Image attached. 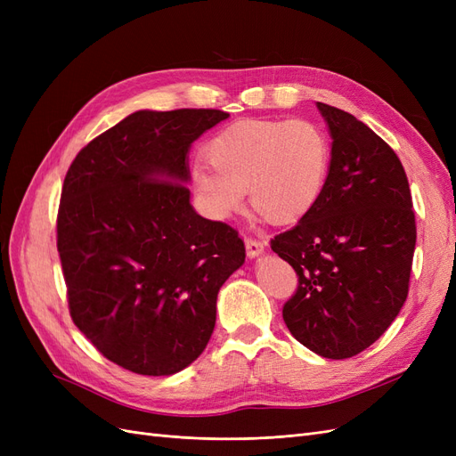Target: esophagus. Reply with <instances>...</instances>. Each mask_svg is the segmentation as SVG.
<instances>
[{
    "label": "esophagus",
    "instance_id": "1",
    "mask_svg": "<svg viewBox=\"0 0 456 456\" xmlns=\"http://www.w3.org/2000/svg\"><path fill=\"white\" fill-rule=\"evenodd\" d=\"M265 247H266L265 241H258V240H253V238H245V249H247V256H249V258H255V256L265 253Z\"/></svg>",
    "mask_w": 456,
    "mask_h": 456
}]
</instances>
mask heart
I'll return each mask as SVG.
<instances>
[{"label":"heart","mask_w":456,"mask_h":456,"mask_svg":"<svg viewBox=\"0 0 456 456\" xmlns=\"http://www.w3.org/2000/svg\"><path fill=\"white\" fill-rule=\"evenodd\" d=\"M205 156L212 165H191L190 186L211 218L238 213L247 188L268 218L295 223L323 196L330 142L308 119H251L216 133Z\"/></svg>","instance_id":"b5f03b06"}]
</instances>
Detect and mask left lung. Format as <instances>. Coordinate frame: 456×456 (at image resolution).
<instances>
[{"label": "left lung", "mask_w": 456, "mask_h": 456, "mask_svg": "<svg viewBox=\"0 0 456 456\" xmlns=\"http://www.w3.org/2000/svg\"><path fill=\"white\" fill-rule=\"evenodd\" d=\"M330 133L323 196L272 251L298 275L283 322L329 360L363 352L392 325L409 293L417 224L395 151L363 121L317 102Z\"/></svg>", "instance_id": "8db88e82"}]
</instances>
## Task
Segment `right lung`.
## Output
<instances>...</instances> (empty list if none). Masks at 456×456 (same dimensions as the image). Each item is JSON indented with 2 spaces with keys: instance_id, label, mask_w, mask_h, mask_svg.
Wrapping results in <instances>:
<instances>
[{
  "instance_id": "right-lung-1",
  "label": "right lung",
  "mask_w": 456,
  "mask_h": 456,
  "mask_svg": "<svg viewBox=\"0 0 456 456\" xmlns=\"http://www.w3.org/2000/svg\"><path fill=\"white\" fill-rule=\"evenodd\" d=\"M223 110H139L81 148L66 173L57 249L76 327L106 360L148 377L209 342L220 287L245 262L224 223L190 203L188 150Z\"/></svg>"
}]
</instances>
